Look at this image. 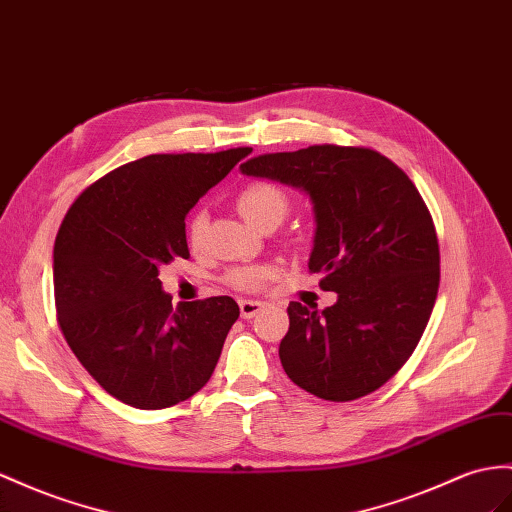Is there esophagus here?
<instances>
[{"label":"esophagus","instance_id":"1","mask_svg":"<svg viewBox=\"0 0 512 512\" xmlns=\"http://www.w3.org/2000/svg\"><path fill=\"white\" fill-rule=\"evenodd\" d=\"M264 307H266V303H261V300H246V298L240 300V313H242L244 320L255 318Z\"/></svg>","mask_w":512,"mask_h":512}]
</instances>
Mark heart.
<instances>
[{
	"label": "heart",
	"instance_id": "b5f03b06",
	"mask_svg": "<svg viewBox=\"0 0 512 512\" xmlns=\"http://www.w3.org/2000/svg\"><path fill=\"white\" fill-rule=\"evenodd\" d=\"M238 212L242 218L248 222V225L261 229L268 222H279L285 218L287 209H290V199L287 194L274 186V183L268 181H257L246 186L238 194ZM207 229V214L205 212H196L192 214L188 222V242L190 246H201L203 235ZM270 279V270L266 266H242L235 268L227 274L229 285L238 287V290H259L261 285Z\"/></svg>",
	"mask_w": 512,
	"mask_h": 512
}]
</instances>
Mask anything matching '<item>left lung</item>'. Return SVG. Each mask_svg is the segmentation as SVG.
I'll return each mask as SVG.
<instances>
[{
	"instance_id": "obj_1",
	"label": "left lung",
	"mask_w": 512,
	"mask_h": 512,
	"mask_svg": "<svg viewBox=\"0 0 512 512\" xmlns=\"http://www.w3.org/2000/svg\"><path fill=\"white\" fill-rule=\"evenodd\" d=\"M242 175L279 181L309 196V270L337 303L318 311L290 303L281 339L285 374L331 402L376 391L413 355L439 290V242L413 181L385 155L316 144L257 155Z\"/></svg>"
}]
</instances>
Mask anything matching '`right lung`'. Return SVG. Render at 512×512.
<instances>
[{"instance_id":"obj_1","label":"right lung","mask_w":512,"mask_h":512,"mask_svg":"<svg viewBox=\"0 0 512 512\" xmlns=\"http://www.w3.org/2000/svg\"><path fill=\"white\" fill-rule=\"evenodd\" d=\"M251 151L140 157L95 181L64 216L54 246L58 322L116 400L166 409L212 376L238 303L212 296L173 309L157 274L190 257L188 212Z\"/></svg>"}]
</instances>
